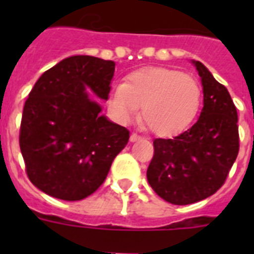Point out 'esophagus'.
<instances>
[{
  "instance_id": "34e87169",
  "label": "esophagus",
  "mask_w": 254,
  "mask_h": 254,
  "mask_svg": "<svg viewBox=\"0 0 254 254\" xmlns=\"http://www.w3.org/2000/svg\"><path fill=\"white\" fill-rule=\"evenodd\" d=\"M141 139V135H138L137 133H131L130 134V142H135V141H138Z\"/></svg>"
}]
</instances>
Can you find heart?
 Wrapping results in <instances>:
<instances>
[{
	"mask_svg": "<svg viewBox=\"0 0 254 254\" xmlns=\"http://www.w3.org/2000/svg\"><path fill=\"white\" fill-rule=\"evenodd\" d=\"M201 103L200 85L193 77L165 67L133 71L112 91L109 108L121 123H130L142 107V119L155 134L185 130L196 117Z\"/></svg>",
	"mask_w": 254,
	"mask_h": 254,
	"instance_id": "heart-1",
	"label": "heart"
}]
</instances>
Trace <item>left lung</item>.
<instances>
[{
    "instance_id": "left-lung-1",
    "label": "left lung",
    "mask_w": 254,
    "mask_h": 254,
    "mask_svg": "<svg viewBox=\"0 0 254 254\" xmlns=\"http://www.w3.org/2000/svg\"><path fill=\"white\" fill-rule=\"evenodd\" d=\"M203 87V109L192 127L174 138H155L147 182L171 204L211 196L224 185L239 154L237 111L228 89L203 63L191 61Z\"/></svg>"
}]
</instances>
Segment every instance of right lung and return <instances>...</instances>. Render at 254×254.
Returning a JSON list of instances; mask_svg holds the SVG:
<instances>
[{
  "mask_svg": "<svg viewBox=\"0 0 254 254\" xmlns=\"http://www.w3.org/2000/svg\"><path fill=\"white\" fill-rule=\"evenodd\" d=\"M115 62L75 55L47 69L26 100L19 146L37 189L62 200H81L105 181L129 130L101 115ZM92 93L91 94L90 92Z\"/></svg>",
  "mask_w": 254,
  "mask_h": 254,
  "instance_id": "add662e5",
  "label": "right lung"
}]
</instances>
